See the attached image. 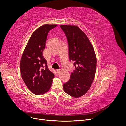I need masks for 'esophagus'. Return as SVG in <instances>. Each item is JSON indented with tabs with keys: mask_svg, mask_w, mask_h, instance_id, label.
<instances>
[{
	"mask_svg": "<svg viewBox=\"0 0 126 126\" xmlns=\"http://www.w3.org/2000/svg\"><path fill=\"white\" fill-rule=\"evenodd\" d=\"M56 72H57V73L58 74H59L60 73V72H61V71H60V70H57L56 71Z\"/></svg>",
	"mask_w": 126,
	"mask_h": 126,
	"instance_id": "34e87169",
	"label": "esophagus"
}]
</instances>
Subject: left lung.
Segmentation results:
<instances>
[{
    "label": "left lung",
    "mask_w": 126,
    "mask_h": 126,
    "mask_svg": "<svg viewBox=\"0 0 126 126\" xmlns=\"http://www.w3.org/2000/svg\"><path fill=\"white\" fill-rule=\"evenodd\" d=\"M67 39L69 59L73 63V70L68 81L63 84L65 93L78 98L89 89L94 79L96 58L85 34L76 26L60 25Z\"/></svg>",
    "instance_id": "8db88e82"
}]
</instances>
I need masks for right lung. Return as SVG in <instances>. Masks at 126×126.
I'll return each instance as SVG.
<instances>
[{"instance_id":"add662e5","label":"right lung","mask_w":126,"mask_h":126,"mask_svg":"<svg viewBox=\"0 0 126 126\" xmlns=\"http://www.w3.org/2000/svg\"><path fill=\"white\" fill-rule=\"evenodd\" d=\"M57 25H44L30 38L20 62L22 78L27 87L36 94H43L50 89L54 74L48 68L43 56L49 32Z\"/></svg>"}]
</instances>
